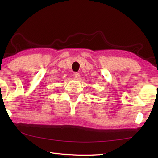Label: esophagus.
Returning a JSON list of instances; mask_svg holds the SVG:
<instances>
[{"mask_svg":"<svg viewBox=\"0 0 158 158\" xmlns=\"http://www.w3.org/2000/svg\"><path fill=\"white\" fill-rule=\"evenodd\" d=\"M74 78L75 79H77V80H78V79H79V78H80V74H79V73H75L74 74Z\"/></svg>","mask_w":158,"mask_h":158,"instance_id":"obj_1","label":"esophagus"}]
</instances>
